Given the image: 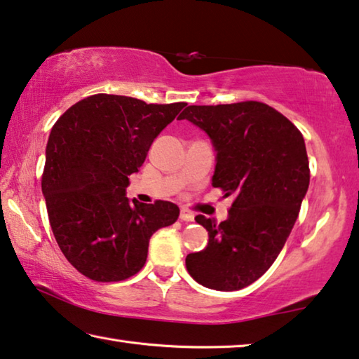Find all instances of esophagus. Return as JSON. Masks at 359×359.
Masks as SVG:
<instances>
[{
    "label": "esophagus",
    "instance_id": "34e87169",
    "mask_svg": "<svg viewBox=\"0 0 359 359\" xmlns=\"http://www.w3.org/2000/svg\"><path fill=\"white\" fill-rule=\"evenodd\" d=\"M180 218H181V220H183V222H194V215H192L191 212L186 210V209H181Z\"/></svg>",
    "mask_w": 359,
    "mask_h": 359
}]
</instances>
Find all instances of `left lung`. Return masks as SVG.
I'll return each instance as SVG.
<instances>
[{"label":"left lung","mask_w":359,"mask_h":359,"mask_svg":"<svg viewBox=\"0 0 359 359\" xmlns=\"http://www.w3.org/2000/svg\"><path fill=\"white\" fill-rule=\"evenodd\" d=\"M188 119L209 134L217 150L212 186L231 196L225 222H196L209 243L188 254L186 269L207 288L233 292L267 272L285 246L309 186L303 134L287 116L262 102L191 105Z\"/></svg>","instance_id":"8db88e82"}]
</instances>
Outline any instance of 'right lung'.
I'll use <instances>...</instances> for the list:
<instances>
[{"instance_id": "obj_1", "label": "right lung", "mask_w": 359, "mask_h": 359, "mask_svg": "<svg viewBox=\"0 0 359 359\" xmlns=\"http://www.w3.org/2000/svg\"><path fill=\"white\" fill-rule=\"evenodd\" d=\"M184 107L97 93L67 108L51 128L41 191L61 252L87 278L136 275L150 236L178 220L173 202H129L126 188L154 139Z\"/></svg>"}]
</instances>
